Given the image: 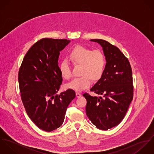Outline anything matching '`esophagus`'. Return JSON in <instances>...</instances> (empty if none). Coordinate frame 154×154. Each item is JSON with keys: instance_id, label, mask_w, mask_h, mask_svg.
I'll return each mask as SVG.
<instances>
[{"instance_id": "1", "label": "esophagus", "mask_w": 154, "mask_h": 154, "mask_svg": "<svg viewBox=\"0 0 154 154\" xmlns=\"http://www.w3.org/2000/svg\"><path fill=\"white\" fill-rule=\"evenodd\" d=\"M76 97L79 98V97H81L82 95H81V94L80 93H79V92H76Z\"/></svg>"}]
</instances>
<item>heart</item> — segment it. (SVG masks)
I'll list each match as a JSON object with an SVG mask.
<instances>
[{"label":"heart","mask_w":154,"mask_h":154,"mask_svg":"<svg viewBox=\"0 0 154 154\" xmlns=\"http://www.w3.org/2000/svg\"><path fill=\"white\" fill-rule=\"evenodd\" d=\"M70 57L74 64L81 65V76L75 78L66 84V87L76 91H82L88 88L94 81L99 79L104 70L106 59L100 50L92 51L83 46L75 47L70 53ZM62 75L65 79L72 76L71 66L67 60H63L60 66Z\"/></svg>","instance_id":"b5f03b06"}]
</instances>
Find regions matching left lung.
<instances>
[{
  "label": "left lung",
  "instance_id": "left-lung-1",
  "mask_svg": "<svg viewBox=\"0 0 154 154\" xmlns=\"http://www.w3.org/2000/svg\"><path fill=\"white\" fill-rule=\"evenodd\" d=\"M101 45L106 64L101 78L90 89L101 97L83 94L86 113L98 129L107 131L123 119L133 100L132 70L128 59L116 46L100 39L90 40Z\"/></svg>",
  "mask_w": 154,
  "mask_h": 154
}]
</instances>
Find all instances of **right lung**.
Returning <instances> with one entry per match:
<instances>
[{"instance_id": "right-lung-1", "label": "right lung", "mask_w": 154, "mask_h": 154, "mask_svg": "<svg viewBox=\"0 0 154 154\" xmlns=\"http://www.w3.org/2000/svg\"><path fill=\"white\" fill-rule=\"evenodd\" d=\"M70 42L52 38L38 41L25 54L19 70L20 90L26 112L45 132L62 126L67 108L75 98L71 89L57 94L63 80L58 63L60 51Z\"/></svg>"}]
</instances>
